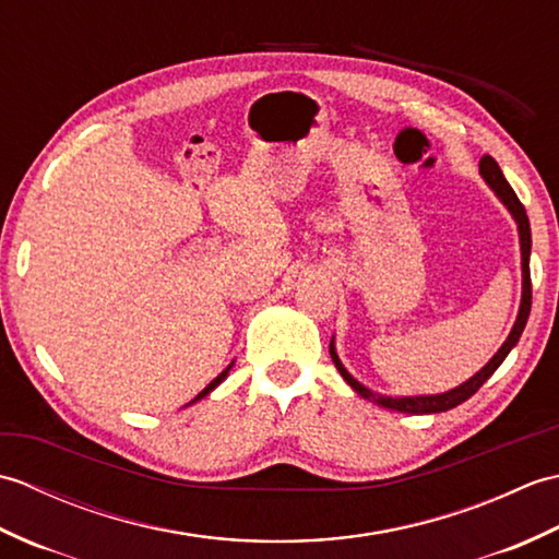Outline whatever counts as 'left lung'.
<instances>
[{
  "label": "left lung",
  "mask_w": 559,
  "mask_h": 559,
  "mask_svg": "<svg viewBox=\"0 0 559 559\" xmlns=\"http://www.w3.org/2000/svg\"><path fill=\"white\" fill-rule=\"evenodd\" d=\"M480 175L483 180L488 182V187L495 192V197L502 201L507 206V211L512 213V218L516 223V230H519V247H521V305H519V314H516V322L509 331L507 341L497 350L490 362L483 367L480 372L473 374L466 382L444 391V394H430V396H384V394H377V391L367 389L365 384H360L358 379H355L346 367H343L336 346H334V338L329 343V353H331V360H334L336 370L341 372V377L346 379L348 386L355 391V394H360L362 399L377 403V406L389 408V411H399V413H413V415H432V413H444L449 408H456L459 403L468 401L476 391L488 382V379L495 374L497 367L504 362V358L512 350L521 334H524V326L528 322V314H531V269H528V259H531V225H528V216H526V209L521 206L519 197L514 194V189L509 187V182L504 180V175L500 170V165L492 156H483L480 158Z\"/></svg>",
  "instance_id": "8db88e82"
}]
</instances>
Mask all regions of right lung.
I'll use <instances>...</instances> for the list:
<instances>
[{
  "label": "right lung",
  "instance_id": "obj_1",
  "mask_svg": "<svg viewBox=\"0 0 559 559\" xmlns=\"http://www.w3.org/2000/svg\"><path fill=\"white\" fill-rule=\"evenodd\" d=\"M233 365H235V362H230L228 367H225V370H223V372H221V374H218L216 379H213V382H211V384H209V386H206L204 391H199V394H197V399H192V401H189V403H187V406H192V403H197V401H201V399H204V396H209V394H211V391H213V389H216V386H218V384L223 382V379H225V377H228V372H230V367H233Z\"/></svg>",
  "mask_w": 559,
  "mask_h": 559
}]
</instances>
